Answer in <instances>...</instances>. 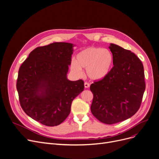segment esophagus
Segmentation results:
<instances>
[{
	"label": "esophagus",
	"instance_id": "1",
	"mask_svg": "<svg viewBox=\"0 0 159 159\" xmlns=\"http://www.w3.org/2000/svg\"><path fill=\"white\" fill-rule=\"evenodd\" d=\"M84 86H85V88H89V87H90V85H89V83L85 82V84H84Z\"/></svg>",
	"mask_w": 159,
	"mask_h": 159
}]
</instances>
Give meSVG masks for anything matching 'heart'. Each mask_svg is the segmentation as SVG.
Masks as SVG:
<instances>
[{
  "label": "heart",
  "mask_w": 159,
  "mask_h": 159,
  "mask_svg": "<svg viewBox=\"0 0 159 159\" xmlns=\"http://www.w3.org/2000/svg\"><path fill=\"white\" fill-rule=\"evenodd\" d=\"M113 62L114 56L109 49L89 47L78 53L76 61L72 60L70 66L78 75H82V69H86L87 76L90 80L98 81L109 74Z\"/></svg>",
  "instance_id": "b5f03b06"
}]
</instances>
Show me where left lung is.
Listing matches in <instances>:
<instances>
[{"instance_id":"8db88e82","label":"left lung","mask_w":159,"mask_h":159,"mask_svg":"<svg viewBox=\"0 0 159 159\" xmlns=\"http://www.w3.org/2000/svg\"><path fill=\"white\" fill-rule=\"evenodd\" d=\"M109 48L114 66L106 77L90 85L93 94L90 110L101 122L113 124L138 111L146 84L143 65L134 53L112 43Z\"/></svg>"}]
</instances>
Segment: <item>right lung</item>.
<instances>
[{
    "instance_id": "add662e5",
    "label": "right lung",
    "mask_w": 159,
    "mask_h": 159,
    "mask_svg": "<svg viewBox=\"0 0 159 159\" xmlns=\"http://www.w3.org/2000/svg\"><path fill=\"white\" fill-rule=\"evenodd\" d=\"M74 44L53 43L30 52L18 73L17 89L22 109L47 126L61 124L72 102L84 90L82 80L67 78Z\"/></svg>"
}]
</instances>
